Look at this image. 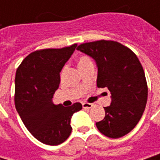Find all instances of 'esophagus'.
<instances>
[{"label": "esophagus", "mask_w": 160, "mask_h": 160, "mask_svg": "<svg viewBox=\"0 0 160 160\" xmlns=\"http://www.w3.org/2000/svg\"><path fill=\"white\" fill-rule=\"evenodd\" d=\"M92 106H93L92 103H88V102H83V108H92Z\"/></svg>", "instance_id": "obj_1"}]
</instances>
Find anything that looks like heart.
<instances>
[{
  "mask_svg": "<svg viewBox=\"0 0 160 160\" xmlns=\"http://www.w3.org/2000/svg\"><path fill=\"white\" fill-rule=\"evenodd\" d=\"M77 65H78V68L83 70L84 68H88V67H91V66H93V62L92 60V58H90L88 55H80L78 58H77ZM65 70H66V68H64L62 71H61V77L62 75L64 74Z\"/></svg>",
  "mask_w": 160,
  "mask_h": 160,
  "instance_id": "heart-1",
  "label": "heart"
}]
</instances>
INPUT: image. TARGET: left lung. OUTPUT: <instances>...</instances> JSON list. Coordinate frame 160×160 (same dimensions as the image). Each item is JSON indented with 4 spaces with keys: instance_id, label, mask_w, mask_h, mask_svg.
<instances>
[{
    "instance_id": "obj_1",
    "label": "left lung",
    "mask_w": 160,
    "mask_h": 160,
    "mask_svg": "<svg viewBox=\"0 0 160 160\" xmlns=\"http://www.w3.org/2000/svg\"><path fill=\"white\" fill-rule=\"evenodd\" d=\"M95 59L97 86L111 93V104L104 107L105 118L96 123L98 130L109 138H119L138 124L148 99L144 71L135 53L118 42L99 40L77 48Z\"/></svg>"
}]
</instances>
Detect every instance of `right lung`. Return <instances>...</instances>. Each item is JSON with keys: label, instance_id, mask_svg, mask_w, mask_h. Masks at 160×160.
Segmentation results:
<instances>
[{"label": "right lung", "instance_id": "add662e5", "mask_svg": "<svg viewBox=\"0 0 160 160\" xmlns=\"http://www.w3.org/2000/svg\"><path fill=\"white\" fill-rule=\"evenodd\" d=\"M77 43L60 49H42L30 53L16 71L15 106L24 125L34 138L48 145H58L69 137L72 115L82 104L54 105L53 94L60 83L59 73Z\"/></svg>", "mask_w": 160, "mask_h": 160}]
</instances>
